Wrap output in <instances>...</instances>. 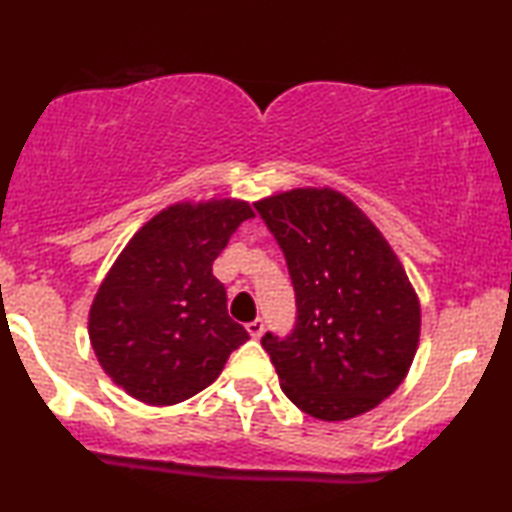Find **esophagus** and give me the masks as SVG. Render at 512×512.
<instances>
[{
  "mask_svg": "<svg viewBox=\"0 0 512 512\" xmlns=\"http://www.w3.org/2000/svg\"><path fill=\"white\" fill-rule=\"evenodd\" d=\"M246 329H248V334H250V336H253V338H259V336L264 334V322H262V320H253V322H248Z\"/></svg>",
  "mask_w": 512,
  "mask_h": 512,
  "instance_id": "obj_1",
  "label": "esophagus"
}]
</instances>
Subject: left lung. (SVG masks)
I'll return each mask as SVG.
<instances>
[{
	"mask_svg": "<svg viewBox=\"0 0 512 512\" xmlns=\"http://www.w3.org/2000/svg\"><path fill=\"white\" fill-rule=\"evenodd\" d=\"M255 206L297 292L292 334L262 338L287 399L325 422L376 408L408 376L420 343V299L397 253L334 187H294Z\"/></svg>",
	"mask_w": 512,
	"mask_h": 512,
	"instance_id": "obj_1",
	"label": "left lung"
}]
</instances>
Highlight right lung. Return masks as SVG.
<instances>
[{"mask_svg":"<svg viewBox=\"0 0 512 512\" xmlns=\"http://www.w3.org/2000/svg\"><path fill=\"white\" fill-rule=\"evenodd\" d=\"M243 199L176 201L136 232L92 299L88 334L106 376L148 406L206 390L248 331L227 313L213 262L243 220Z\"/></svg>","mask_w":512,"mask_h":512,"instance_id":"right-lung-1","label":"right lung"}]
</instances>
